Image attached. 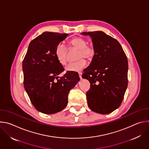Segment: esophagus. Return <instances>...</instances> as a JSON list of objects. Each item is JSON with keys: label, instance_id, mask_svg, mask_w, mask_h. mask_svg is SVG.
Returning a JSON list of instances; mask_svg holds the SVG:
<instances>
[{"label": "esophagus", "instance_id": "obj_1", "mask_svg": "<svg viewBox=\"0 0 149 149\" xmlns=\"http://www.w3.org/2000/svg\"><path fill=\"white\" fill-rule=\"evenodd\" d=\"M78 74H79V77L80 78V79H81L82 78V73L81 72H79Z\"/></svg>", "mask_w": 149, "mask_h": 149}]
</instances>
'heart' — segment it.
Returning a JSON list of instances; mask_svg holds the SVG:
<instances>
[{"label":"heart","mask_w":149,"mask_h":149,"mask_svg":"<svg viewBox=\"0 0 149 149\" xmlns=\"http://www.w3.org/2000/svg\"><path fill=\"white\" fill-rule=\"evenodd\" d=\"M87 44V40L81 37H75L70 40V45L79 49L77 57L79 59L68 64L65 68L67 71L78 72L81 71L87 64L86 60L83 58L88 60H91L94 58L95 55L94 47ZM67 49L62 43L59 42L56 45L55 55L58 60L63 65H65L67 63Z\"/></svg>","instance_id":"heart-1"}]
</instances>
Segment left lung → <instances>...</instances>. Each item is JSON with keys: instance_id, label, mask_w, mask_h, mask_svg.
<instances>
[{"instance_id": "1", "label": "left lung", "mask_w": 149, "mask_h": 149, "mask_svg": "<svg viewBox=\"0 0 149 149\" xmlns=\"http://www.w3.org/2000/svg\"><path fill=\"white\" fill-rule=\"evenodd\" d=\"M92 38L95 55L84 70L90 82L86 96L89 108L106 114L118 108L128 85V60L117 40L102 31L82 32Z\"/></svg>"}]
</instances>
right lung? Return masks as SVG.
Listing matches in <instances>:
<instances>
[{"label":"right lung","instance_id":"right-lung-1","mask_svg":"<svg viewBox=\"0 0 149 149\" xmlns=\"http://www.w3.org/2000/svg\"><path fill=\"white\" fill-rule=\"evenodd\" d=\"M67 33L45 32L29 44L23 60L24 86L34 107L52 114L64 109L70 91L79 81L78 74L64 71L55 55V48Z\"/></svg>","mask_w":149,"mask_h":149}]
</instances>
